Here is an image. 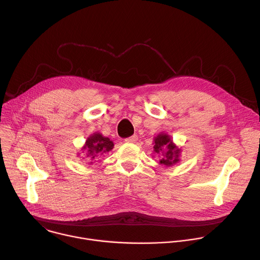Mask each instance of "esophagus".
Here are the masks:
<instances>
[{"mask_svg":"<svg viewBox=\"0 0 260 260\" xmlns=\"http://www.w3.org/2000/svg\"><path fill=\"white\" fill-rule=\"evenodd\" d=\"M124 141H125V143H136L138 141V136L134 135V136L129 137V138H126Z\"/></svg>","mask_w":260,"mask_h":260,"instance_id":"esophagus-1","label":"esophagus"}]
</instances>
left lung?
Masks as SVG:
<instances>
[{
	"label": "left lung",
	"instance_id": "obj_1",
	"mask_svg": "<svg viewBox=\"0 0 260 260\" xmlns=\"http://www.w3.org/2000/svg\"><path fill=\"white\" fill-rule=\"evenodd\" d=\"M154 151L160 156L159 164L166 167H171L180 161L181 149L174 144L171 137L167 134H159L154 138Z\"/></svg>",
	"mask_w": 260,
	"mask_h": 260
}]
</instances>
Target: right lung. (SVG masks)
Wrapping results in <instances>:
<instances>
[{
	"label": "right lung",
	"instance_id": "right-lung-1",
	"mask_svg": "<svg viewBox=\"0 0 260 260\" xmlns=\"http://www.w3.org/2000/svg\"><path fill=\"white\" fill-rule=\"evenodd\" d=\"M114 144L109 138L103 137L100 133H94L87 138L82 150H86L87 157H89L90 160H93L100 155L112 150ZM90 164H92V161H90Z\"/></svg>",
	"mask_w": 260,
	"mask_h": 260
}]
</instances>
